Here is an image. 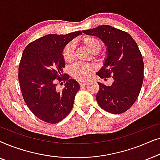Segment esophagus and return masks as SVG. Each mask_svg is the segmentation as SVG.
I'll list each match as a JSON object with an SVG mask.
<instances>
[{"label": "esophagus", "instance_id": "esophagus-1", "mask_svg": "<svg viewBox=\"0 0 160 160\" xmlns=\"http://www.w3.org/2000/svg\"><path fill=\"white\" fill-rule=\"evenodd\" d=\"M89 84V82H79V85L81 87H84V86H86Z\"/></svg>", "mask_w": 160, "mask_h": 160}]
</instances>
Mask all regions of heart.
<instances>
[{
    "label": "heart",
    "instance_id": "1",
    "mask_svg": "<svg viewBox=\"0 0 160 160\" xmlns=\"http://www.w3.org/2000/svg\"><path fill=\"white\" fill-rule=\"evenodd\" d=\"M84 43L89 51L93 54H97L101 49L102 45L97 38L87 37L84 39ZM75 43L70 42L65 46L62 51L63 59L65 62H71L74 58ZM92 71V67L88 64L82 62H76L69 68V73L75 79L78 81H85Z\"/></svg>",
    "mask_w": 160,
    "mask_h": 160
}]
</instances>
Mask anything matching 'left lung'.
I'll list each match as a JSON object with an SVG mask.
<instances>
[{"label": "left lung", "instance_id": "obj_1", "mask_svg": "<svg viewBox=\"0 0 160 160\" xmlns=\"http://www.w3.org/2000/svg\"><path fill=\"white\" fill-rule=\"evenodd\" d=\"M82 32L98 37L107 47L103 66L96 74L105 80L112 77L113 82L111 86L98 82V103L109 113L125 112L137 100L143 81V60L136 42L127 32L110 25Z\"/></svg>", "mask_w": 160, "mask_h": 160}]
</instances>
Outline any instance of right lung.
I'll list each match as a JSON object with an SVG mask.
<instances>
[{
  "label": "right lung",
  "instance_id": "add662e5",
  "mask_svg": "<svg viewBox=\"0 0 160 160\" xmlns=\"http://www.w3.org/2000/svg\"><path fill=\"white\" fill-rule=\"evenodd\" d=\"M81 34L76 31L47 35L30 43L23 51L18 74L22 95L32 113L47 123L56 124L69 114L80 89L76 80L62 74L65 65L62 51ZM62 80L65 87L58 91L56 82Z\"/></svg>",
  "mask_w": 160,
  "mask_h": 160
}]
</instances>
